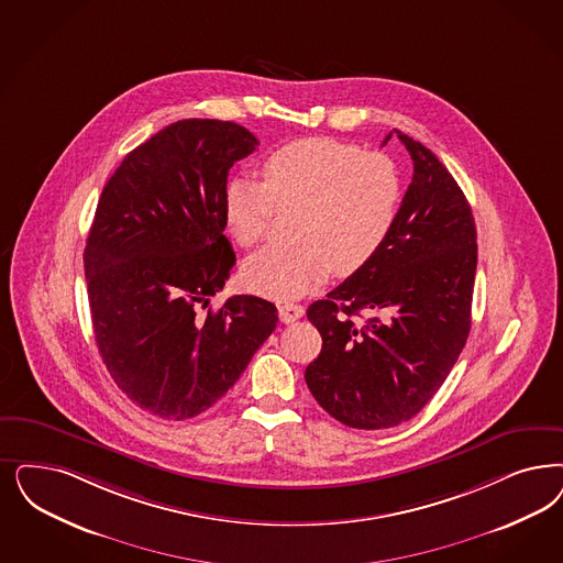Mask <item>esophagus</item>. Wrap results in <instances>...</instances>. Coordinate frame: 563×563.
<instances>
[{"mask_svg": "<svg viewBox=\"0 0 563 563\" xmlns=\"http://www.w3.org/2000/svg\"><path fill=\"white\" fill-rule=\"evenodd\" d=\"M303 313H306V310H303V306H299V303L285 301V303L278 306V316H280V320H283L285 324H291L295 320H299Z\"/></svg>", "mask_w": 563, "mask_h": 563, "instance_id": "obj_1", "label": "esophagus"}]
</instances>
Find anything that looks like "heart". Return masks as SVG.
<instances>
[{
    "label": "heart",
    "mask_w": 563,
    "mask_h": 563,
    "mask_svg": "<svg viewBox=\"0 0 563 563\" xmlns=\"http://www.w3.org/2000/svg\"><path fill=\"white\" fill-rule=\"evenodd\" d=\"M264 183L233 178L224 189L227 227L243 247L271 233L278 208H303L297 245H274L245 264L253 291L278 299L316 289L330 271L347 276L385 245L401 208L393 159L329 136L299 139L264 162Z\"/></svg>",
    "instance_id": "1"
}]
</instances>
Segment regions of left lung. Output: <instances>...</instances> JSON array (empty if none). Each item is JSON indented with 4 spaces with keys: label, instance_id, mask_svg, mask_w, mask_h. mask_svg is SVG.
<instances>
[{
    "label": "left lung",
    "instance_id": "1",
    "mask_svg": "<svg viewBox=\"0 0 563 563\" xmlns=\"http://www.w3.org/2000/svg\"><path fill=\"white\" fill-rule=\"evenodd\" d=\"M395 135L413 176L393 231L364 268L308 308L322 334V351L306 368L308 388L334 420L362 430L397 427L424 408L472 327V208L437 155ZM362 310L375 316L364 325L354 322Z\"/></svg>",
    "mask_w": 563,
    "mask_h": 563
}]
</instances>
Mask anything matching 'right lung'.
Masks as SVG:
<instances>
[{"instance_id": "add662e5", "label": "right lung", "mask_w": 563, "mask_h": 563, "mask_svg": "<svg viewBox=\"0 0 563 563\" xmlns=\"http://www.w3.org/2000/svg\"><path fill=\"white\" fill-rule=\"evenodd\" d=\"M257 139L234 122L162 129L106 183L82 253L101 360L118 388L162 420L212 408L276 329V306L234 295L208 310L234 266L224 189Z\"/></svg>"}]
</instances>
